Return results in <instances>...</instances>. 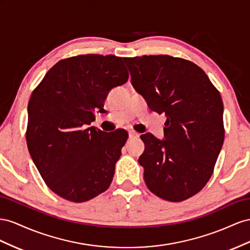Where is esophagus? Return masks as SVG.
<instances>
[{
  "instance_id": "esophagus-1",
  "label": "esophagus",
  "mask_w": 250,
  "mask_h": 250,
  "mask_svg": "<svg viewBox=\"0 0 250 250\" xmlns=\"http://www.w3.org/2000/svg\"><path fill=\"white\" fill-rule=\"evenodd\" d=\"M129 137L130 138H136V137H139V134L137 132L131 130V131H129Z\"/></svg>"
}]
</instances>
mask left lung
I'll return each instance as SVG.
<instances>
[{
    "instance_id": "obj_1",
    "label": "left lung",
    "mask_w": 250,
    "mask_h": 250,
    "mask_svg": "<svg viewBox=\"0 0 250 250\" xmlns=\"http://www.w3.org/2000/svg\"><path fill=\"white\" fill-rule=\"evenodd\" d=\"M132 84L148 108L167 116L165 139L146 133L147 188L159 198L180 202L208 183L224 141L223 103L208 76L196 63L169 55L125 58Z\"/></svg>"
}]
</instances>
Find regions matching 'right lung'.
<instances>
[{"label": "right lung", "mask_w": 250, "mask_h": 250, "mask_svg": "<svg viewBox=\"0 0 250 250\" xmlns=\"http://www.w3.org/2000/svg\"><path fill=\"white\" fill-rule=\"evenodd\" d=\"M123 59L87 54L50 69L28 104L27 146L48 188L72 202L108 189L127 139L125 130L104 134L94 126L109 91L127 82Z\"/></svg>", "instance_id": "add662e5"}]
</instances>
